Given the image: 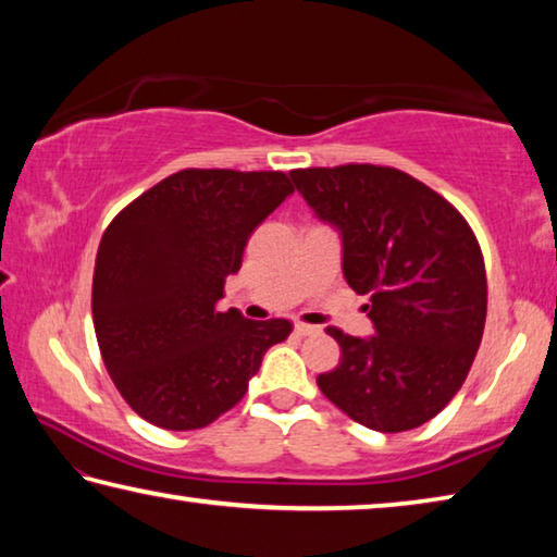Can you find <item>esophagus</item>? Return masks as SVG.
<instances>
[{
  "mask_svg": "<svg viewBox=\"0 0 557 557\" xmlns=\"http://www.w3.org/2000/svg\"><path fill=\"white\" fill-rule=\"evenodd\" d=\"M296 335H300V337H306V335H318L320 333V327H315V325H306V323H296Z\"/></svg>",
  "mask_w": 557,
  "mask_h": 557,
  "instance_id": "obj_1",
  "label": "esophagus"
}]
</instances>
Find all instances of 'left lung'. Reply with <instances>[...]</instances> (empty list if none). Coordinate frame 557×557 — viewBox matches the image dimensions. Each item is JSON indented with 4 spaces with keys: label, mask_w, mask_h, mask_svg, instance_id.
Masks as SVG:
<instances>
[{
    "label": "left lung",
    "mask_w": 557,
    "mask_h": 557,
    "mask_svg": "<svg viewBox=\"0 0 557 557\" xmlns=\"http://www.w3.org/2000/svg\"><path fill=\"white\" fill-rule=\"evenodd\" d=\"M320 220L343 232V271L369 296L376 335L327 327L343 359L318 386L339 411L379 433L431 421L460 392L486 320L484 257L441 193L392 165L290 171Z\"/></svg>",
    "instance_id": "8db88e82"
}]
</instances>
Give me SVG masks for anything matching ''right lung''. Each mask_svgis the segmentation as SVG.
<instances>
[{
	"instance_id": "1",
	"label": "right lung",
	"mask_w": 557,
	"mask_h": 557,
	"mask_svg": "<svg viewBox=\"0 0 557 557\" xmlns=\"http://www.w3.org/2000/svg\"><path fill=\"white\" fill-rule=\"evenodd\" d=\"M294 193L284 171L185 169L104 230L92 323L102 362L134 413L195 431L242 401L267 349L294 325L220 310L251 232Z\"/></svg>"
}]
</instances>
